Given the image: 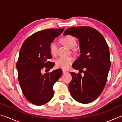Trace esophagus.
<instances>
[{
  "label": "esophagus",
  "instance_id": "esophagus-1",
  "mask_svg": "<svg viewBox=\"0 0 122 122\" xmlns=\"http://www.w3.org/2000/svg\"><path fill=\"white\" fill-rule=\"evenodd\" d=\"M68 72L67 71H64V70H63V74H66V73H67Z\"/></svg>",
  "mask_w": 122,
  "mask_h": 122
}]
</instances>
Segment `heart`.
Returning <instances> with one entry per match:
<instances>
[{
    "label": "heart",
    "mask_w": 122,
    "mask_h": 122,
    "mask_svg": "<svg viewBox=\"0 0 122 122\" xmlns=\"http://www.w3.org/2000/svg\"><path fill=\"white\" fill-rule=\"evenodd\" d=\"M61 42L63 44L65 45L66 46L70 48H73L76 46V40L75 37L71 36V35H67L63 36L60 39ZM49 49L51 53L53 55H55L57 52V45L56 43L53 41L51 42L49 46ZM74 59L73 57H60L56 59V65L57 67L61 68L64 69L68 68L70 65L73 62Z\"/></svg>",
    "instance_id": "heart-1"
}]
</instances>
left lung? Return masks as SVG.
Segmentation results:
<instances>
[{"mask_svg":"<svg viewBox=\"0 0 122 122\" xmlns=\"http://www.w3.org/2000/svg\"><path fill=\"white\" fill-rule=\"evenodd\" d=\"M63 34L78 39L81 53L72 65L80 73H70L72 76L70 93L78 102H93L102 93L107 81L111 66L108 45L102 34L90 27L68 28Z\"/></svg>","mask_w":122,"mask_h":122,"instance_id":"left-lung-1","label":"left lung"}]
</instances>
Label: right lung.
Wrapping results in <instances>:
<instances>
[{
	"label": "right lung",
	"instance_id": "add662e5",
	"mask_svg": "<svg viewBox=\"0 0 122 122\" xmlns=\"http://www.w3.org/2000/svg\"><path fill=\"white\" fill-rule=\"evenodd\" d=\"M64 29H47L35 33L25 40L20 49L16 63L18 81L24 96L32 104L41 106L53 97V85L62 71L57 69L45 74L41 71L54 66L48 61L52 57L49 46Z\"/></svg>",
	"mask_w": 122,
	"mask_h": 122
}]
</instances>
